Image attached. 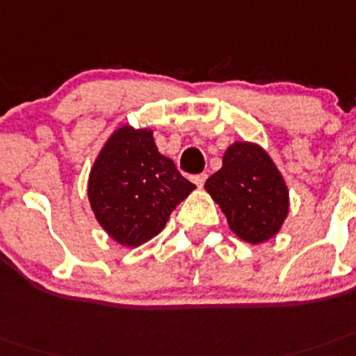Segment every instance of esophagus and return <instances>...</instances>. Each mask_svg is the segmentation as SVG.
I'll list each match as a JSON object with an SVG mask.
<instances>
[{
	"mask_svg": "<svg viewBox=\"0 0 356 356\" xmlns=\"http://www.w3.org/2000/svg\"><path fill=\"white\" fill-rule=\"evenodd\" d=\"M206 179H208V175H206V173H199V175H193L192 181L197 184V186H202V184L206 183Z\"/></svg>",
	"mask_w": 356,
	"mask_h": 356,
	"instance_id": "34e87169",
	"label": "esophagus"
}]
</instances>
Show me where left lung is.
<instances>
[{
	"instance_id": "obj_1",
	"label": "left lung",
	"mask_w": 356,
	"mask_h": 356,
	"mask_svg": "<svg viewBox=\"0 0 356 356\" xmlns=\"http://www.w3.org/2000/svg\"><path fill=\"white\" fill-rule=\"evenodd\" d=\"M229 229L250 244H261L279 234L288 217L289 193L264 148L253 143H234L224 152L222 168L204 184Z\"/></svg>"
}]
</instances>
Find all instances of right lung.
<instances>
[{
  "mask_svg": "<svg viewBox=\"0 0 356 356\" xmlns=\"http://www.w3.org/2000/svg\"><path fill=\"white\" fill-rule=\"evenodd\" d=\"M193 188L173 161L159 154L152 130L124 124L108 137L92 166L88 201L115 243L136 248L161 234Z\"/></svg>",
  "mask_w": 356,
  "mask_h": 356,
  "instance_id": "add662e5",
  "label": "right lung"
}]
</instances>
